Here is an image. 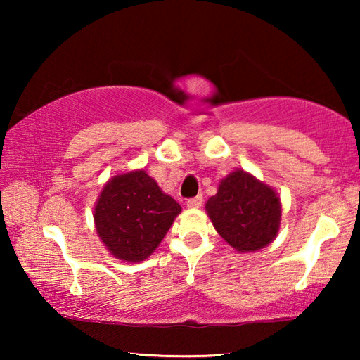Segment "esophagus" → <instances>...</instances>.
I'll list each match as a JSON object with an SVG mask.
<instances>
[{
  "mask_svg": "<svg viewBox=\"0 0 360 360\" xmlns=\"http://www.w3.org/2000/svg\"><path fill=\"white\" fill-rule=\"evenodd\" d=\"M202 205H203V197H202V195H197V197L187 200L188 208H200V206H202Z\"/></svg>",
  "mask_w": 360,
  "mask_h": 360,
  "instance_id": "obj_1",
  "label": "esophagus"
}]
</instances>
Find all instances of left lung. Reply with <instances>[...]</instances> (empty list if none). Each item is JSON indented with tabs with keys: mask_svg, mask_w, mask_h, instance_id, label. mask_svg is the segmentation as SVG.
<instances>
[{
	"mask_svg": "<svg viewBox=\"0 0 360 360\" xmlns=\"http://www.w3.org/2000/svg\"><path fill=\"white\" fill-rule=\"evenodd\" d=\"M205 210L217 233L241 254L266 248L281 227L278 192L241 168L225 176Z\"/></svg>",
	"mask_w": 360,
	"mask_h": 360,
	"instance_id": "8db88e82",
	"label": "left lung"
}]
</instances>
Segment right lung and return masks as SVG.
Returning <instances> with one entry per match:
<instances>
[{
	"label": "right lung",
	"mask_w": 360,
	"mask_h": 360,
	"mask_svg": "<svg viewBox=\"0 0 360 360\" xmlns=\"http://www.w3.org/2000/svg\"><path fill=\"white\" fill-rule=\"evenodd\" d=\"M181 211L148 172L133 169L106 182L95 203L94 221L112 257L138 264L155 251Z\"/></svg>",
	"instance_id": "1"
}]
</instances>
